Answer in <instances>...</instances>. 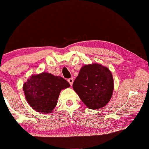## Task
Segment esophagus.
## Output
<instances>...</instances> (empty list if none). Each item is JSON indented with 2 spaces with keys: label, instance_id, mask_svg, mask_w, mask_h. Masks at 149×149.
<instances>
[{
  "label": "esophagus",
  "instance_id": "1",
  "mask_svg": "<svg viewBox=\"0 0 149 149\" xmlns=\"http://www.w3.org/2000/svg\"><path fill=\"white\" fill-rule=\"evenodd\" d=\"M68 81L69 82V84H70V85H72V84H73V83H74V79H73L72 77H71V78H70V79H68Z\"/></svg>",
  "mask_w": 149,
  "mask_h": 149
}]
</instances>
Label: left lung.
<instances>
[{
	"label": "left lung",
	"mask_w": 149,
	"mask_h": 149,
	"mask_svg": "<svg viewBox=\"0 0 149 149\" xmlns=\"http://www.w3.org/2000/svg\"><path fill=\"white\" fill-rule=\"evenodd\" d=\"M73 89L91 109H99L110 101L114 90L112 75L107 67L98 64L85 65L73 84Z\"/></svg>",
	"instance_id": "1"
}]
</instances>
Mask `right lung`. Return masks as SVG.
<instances>
[{"instance_id": "1", "label": "right lung", "mask_w": 149, "mask_h": 149, "mask_svg": "<svg viewBox=\"0 0 149 149\" xmlns=\"http://www.w3.org/2000/svg\"><path fill=\"white\" fill-rule=\"evenodd\" d=\"M64 78L43 72L32 75L23 86L27 102L37 112L47 114L53 110L61 90L69 87Z\"/></svg>"}]
</instances>
